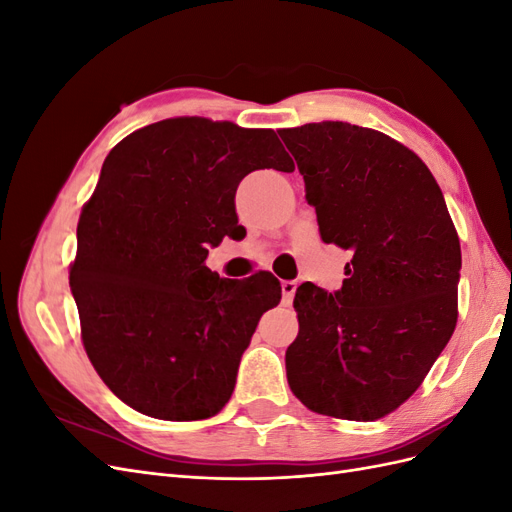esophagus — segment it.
I'll return each instance as SVG.
<instances>
[{"label": "esophagus", "mask_w": 512, "mask_h": 512, "mask_svg": "<svg viewBox=\"0 0 512 512\" xmlns=\"http://www.w3.org/2000/svg\"><path fill=\"white\" fill-rule=\"evenodd\" d=\"M294 292H297V282H292V280L282 282V297H284V303H286V305L292 301Z\"/></svg>", "instance_id": "obj_1"}]
</instances>
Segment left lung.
I'll use <instances>...</instances> for the list:
<instances>
[{
    "mask_svg": "<svg viewBox=\"0 0 512 512\" xmlns=\"http://www.w3.org/2000/svg\"><path fill=\"white\" fill-rule=\"evenodd\" d=\"M320 237L350 252L335 294L301 284L290 391L312 412L376 421L421 386L457 324L461 247L431 170L412 149L346 121L280 130Z\"/></svg>",
    "mask_w": 512,
    "mask_h": 512,
    "instance_id": "1",
    "label": "left lung"
}]
</instances>
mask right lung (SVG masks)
I'll return each instance as SVG.
<instances>
[{
	"mask_svg": "<svg viewBox=\"0 0 512 512\" xmlns=\"http://www.w3.org/2000/svg\"><path fill=\"white\" fill-rule=\"evenodd\" d=\"M292 173L273 130L173 117L108 153L76 228L70 286L81 339L123 404L164 421L218 414L260 316L282 299L267 271L226 280L205 260L237 226L239 181Z\"/></svg>",
	"mask_w": 512,
	"mask_h": 512,
	"instance_id": "right-lung-1",
	"label": "right lung"
}]
</instances>
